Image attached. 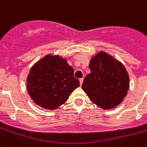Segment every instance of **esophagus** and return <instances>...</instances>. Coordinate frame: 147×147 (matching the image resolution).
I'll return each instance as SVG.
<instances>
[{
  "instance_id": "obj_1",
  "label": "esophagus",
  "mask_w": 147,
  "mask_h": 147,
  "mask_svg": "<svg viewBox=\"0 0 147 147\" xmlns=\"http://www.w3.org/2000/svg\"><path fill=\"white\" fill-rule=\"evenodd\" d=\"M79 81H80V84L82 85V83H83V81H84V78H80Z\"/></svg>"
}]
</instances>
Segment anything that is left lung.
<instances>
[{
	"label": "left lung",
	"instance_id": "8db88e82",
	"mask_svg": "<svg viewBox=\"0 0 147 147\" xmlns=\"http://www.w3.org/2000/svg\"><path fill=\"white\" fill-rule=\"evenodd\" d=\"M90 73L84 78L82 89L94 103L109 109L121 103L129 88L125 66L105 52L98 53L89 64Z\"/></svg>",
	"mask_w": 147,
	"mask_h": 147
}]
</instances>
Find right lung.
Listing matches in <instances>:
<instances>
[{"mask_svg": "<svg viewBox=\"0 0 147 147\" xmlns=\"http://www.w3.org/2000/svg\"><path fill=\"white\" fill-rule=\"evenodd\" d=\"M80 85L74 77L73 68L59 56L47 55L31 69L27 78V90L40 107L55 109L67 100Z\"/></svg>", "mask_w": 147, "mask_h": 147, "instance_id": "add662e5", "label": "right lung"}]
</instances>
